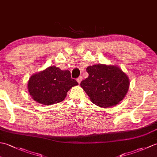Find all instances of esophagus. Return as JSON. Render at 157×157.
Masks as SVG:
<instances>
[{"instance_id": "esophagus-1", "label": "esophagus", "mask_w": 157, "mask_h": 157, "mask_svg": "<svg viewBox=\"0 0 157 157\" xmlns=\"http://www.w3.org/2000/svg\"><path fill=\"white\" fill-rule=\"evenodd\" d=\"M82 80V76H81V77H79V78H78V79H77V82H78V83L79 84H80Z\"/></svg>"}]
</instances>
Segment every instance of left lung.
<instances>
[{
  "label": "left lung",
  "instance_id": "8db88e82",
  "mask_svg": "<svg viewBox=\"0 0 157 157\" xmlns=\"http://www.w3.org/2000/svg\"><path fill=\"white\" fill-rule=\"evenodd\" d=\"M88 78L80 86L96 106L112 107L124 98L129 87V79L118 66L96 64L86 68Z\"/></svg>",
  "mask_w": 157,
  "mask_h": 157
}]
</instances>
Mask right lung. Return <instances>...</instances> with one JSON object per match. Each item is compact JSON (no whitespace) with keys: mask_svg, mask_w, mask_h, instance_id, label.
Instances as JSON below:
<instances>
[{"mask_svg":"<svg viewBox=\"0 0 157 157\" xmlns=\"http://www.w3.org/2000/svg\"><path fill=\"white\" fill-rule=\"evenodd\" d=\"M77 85L78 83L71 78L69 70L50 66L29 78L28 89L36 102L51 105L63 101L69 90Z\"/></svg>","mask_w":157,"mask_h":157,"instance_id":"add662e5","label":"right lung"}]
</instances>
